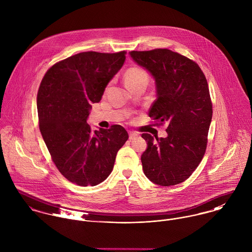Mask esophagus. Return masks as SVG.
Wrapping results in <instances>:
<instances>
[{
  "mask_svg": "<svg viewBox=\"0 0 252 252\" xmlns=\"http://www.w3.org/2000/svg\"><path fill=\"white\" fill-rule=\"evenodd\" d=\"M128 135H129V139L131 140V139H134V138H136L137 136H138V134L136 133V132H133V131H129L128 132Z\"/></svg>",
  "mask_w": 252,
  "mask_h": 252,
  "instance_id": "34e87169",
  "label": "esophagus"
}]
</instances>
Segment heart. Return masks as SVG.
Returning <instances> with one entry per match:
<instances>
[{
    "label": "heart",
    "instance_id": "1",
    "mask_svg": "<svg viewBox=\"0 0 252 252\" xmlns=\"http://www.w3.org/2000/svg\"><path fill=\"white\" fill-rule=\"evenodd\" d=\"M125 81L126 86L129 87H133L139 84H147L148 82V76L146 74V72L141 69V68H130L128 69L126 74H125Z\"/></svg>",
    "mask_w": 252,
    "mask_h": 252
}]
</instances>
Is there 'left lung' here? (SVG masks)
Here are the masks:
<instances>
[{"label":"left lung","mask_w":252,"mask_h":252,"mask_svg":"<svg viewBox=\"0 0 252 252\" xmlns=\"http://www.w3.org/2000/svg\"><path fill=\"white\" fill-rule=\"evenodd\" d=\"M129 55L155 80L157 98L149 117L168 125L165 138L142 134L147 142L141 156L144 174L159 186L179 184L198 167L206 149L212 118L206 79L196 62L166 49Z\"/></svg>","instance_id":"obj_1"}]
</instances>
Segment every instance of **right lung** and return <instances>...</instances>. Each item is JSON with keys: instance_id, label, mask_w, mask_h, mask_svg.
Listing matches in <instances>:
<instances>
[{"instance_id": "1", "label": "right lung", "mask_w": 252, "mask_h": 252, "mask_svg": "<svg viewBox=\"0 0 252 252\" xmlns=\"http://www.w3.org/2000/svg\"><path fill=\"white\" fill-rule=\"evenodd\" d=\"M126 51H87L54 64L37 96L40 130L61 174L80 186H95L112 172L128 139L120 125L92 131L87 123L109 82L123 67Z\"/></svg>"}]
</instances>
